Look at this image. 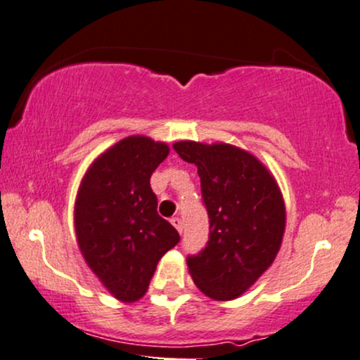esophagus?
Here are the masks:
<instances>
[{
    "instance_id": "esophagus-1",
    "label": "esophagus",
    "mask_w": 360,
    "mask_h": 360,
    "mask_svg": "<svg viewBox=\"0 0 360 360\" xmlns=\"http://www.w3.org/2000/svg\"><path fill=\"white\" fill-rule=\"evenodd\" d=\"M171 224L176 227L177 233H183V221H181L179 217H172V219H171Z\"/></svg>"
}]
</instances>
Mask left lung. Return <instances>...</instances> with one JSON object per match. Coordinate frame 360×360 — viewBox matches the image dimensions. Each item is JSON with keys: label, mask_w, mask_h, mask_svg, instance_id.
Returning <instances> with one entry per match:
<instances>
[{"label": "left lung", "mask_w": 360, "mask_h": 360, "mask_svg": "<svg viewBox=\"0 0 360 360\" xmlns=\"http://www.w3.org/2000/svg\"><path fill=\"white\" fill-rule=\"evenodd\" d=\"M201 177L209 240L188 257L189 274L214 301L243 295L271 267L285 231L284 198L271 171L233 144L179 141L172 144Z\"/></svg>", "instance_id": "obj_1"}]
</instances>
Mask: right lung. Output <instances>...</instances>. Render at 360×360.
Segmentation results:
<instances>
[{"label":"right lung","mask_w":360,"mask_h":360,"mask_svg":"<svg viewBox=\"0 0 360 360\" xmlns=\"http://www.w3.org/2000/svg\"><path fill=\"white\" fill-rule=\"evenodd\" d=\"M169 146L148 136H127L91 162L75 202V231L89 269L121 302L146 294L156 266L179 243L158 214L151 174Z\"/></svg>","instance_id":"obj_1"}]
</instances>
